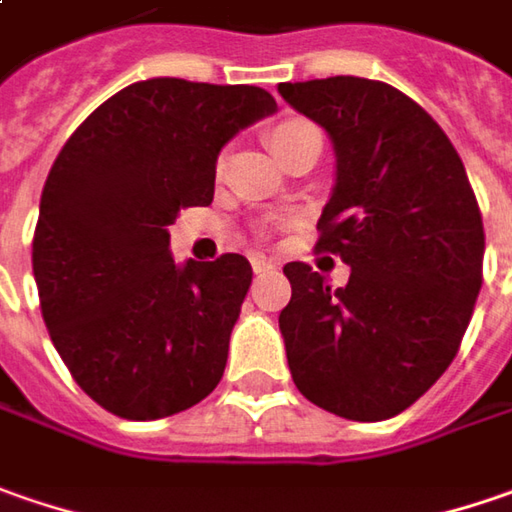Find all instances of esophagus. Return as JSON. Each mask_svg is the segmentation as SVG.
<instances>
[{"label": "esophagus", "mask_w": 512, "mask_h": 512, "mask_svg": "<svg viewBox=\"0 0 512 512\" xmlns=\"http://www.w3.org/2000/svg\"><path fill=\"white\" fill-rule=\"evenodd\" d=\"M252 269H255V275H266V272H272V269H275V263H272V260H266L263 255H252Z\"/></svg>", "instance_id": "obj_1"}]
</instances>
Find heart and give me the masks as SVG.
<instances>
[{
    "instance_id": "b5f03b06",
    "label": "heart",
    "mask_w": 512,
    "mask_h": 512,
    "mask_svg": "<svg viewBox=\"0 0 512 512\" xmlns=\"http://www.w3.org/2000/svg\"><path fill=\"white\" fill-rule=\"evenodd\" d=\"M306 131H315V125L306 123V120H283V123L272 125L269 128V134H266V140L272 145V151L280 154L286 145H292L298 137H303Z\"/></svg>"
}]
</instances>
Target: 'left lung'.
I'll return each instance as SVG.
<instances>
[{
	"label": "left lung",
	"mask_w": 512,
	"mask_h": 512,
	"mask_svg": "<svg viewBox=\"0 0 512 512\" xmlns=\"http://www.w3.org/2000/svg\"><path fill=\"white\" fill-rule=\"evenodd\" d=\"M280 97L326 128L338 177L318 252L338 255L335 289L286 263L280 332L295 387L349 421H384L453 364L481 292L484 226L464 163L433 117L387 82H280Z\"/></svg>",
	"instance_id": "8db88e82"
}]
</instances>
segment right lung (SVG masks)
Segmentation results:
<instances>
[{
    "label": "right lung",
    "instance_id": "add662e5",
    "mask_svg": "<svg viewBox=\"0 0 512 512\" xmlns=\"http://www.w3.org/2000/svg\"><path fill=\"white\" fill-rule=\"evenodd\" d=\"M275 108L255 85L145 79L62 145L39 200L34 278L59 358L102 410L154 421L220 384L252 266H177L168 226L212 203L220 148Z\"/></svg>",
    "mask_w": 512,
    "mask_h": 512
}]
</instances>
